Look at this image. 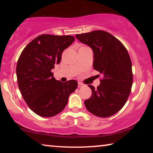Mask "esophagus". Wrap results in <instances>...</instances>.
I'll use <instances>...</instances> for the list:
<instances>
[{"label": "esophagus", "instance_id": "34e87169", "mask_svg": "<svg viewBox=\"0 0 153 153\" xmlns=\"http://www.w3.org/2000/svg\"><path fill=\"white\" fill-rule=\"evenodd\" d=\"M83 86H84V84H83L82 83L79 82V83H78V87H79V88H82V87H83Z\"/></svg>", "mask_w": 153, "mask_h": 153}]
</instances>
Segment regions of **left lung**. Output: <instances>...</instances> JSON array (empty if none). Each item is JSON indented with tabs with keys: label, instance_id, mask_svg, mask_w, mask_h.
<instances>
[{
	"label": "left lung",
	"instance_id": "left-lung-1",
	"mask_svg": "<svg viewBox=\"0 0 153 153\" xmlns=\"http://www.w3.org/2000/svg\"><path fill=\"white\" fill-rule=\"evenodd\" d=\"M94 53L93 68L102 74L100 85H89L91 97L85 100L87 110L106 118L118 112L128 99L133 82L131 61L125 46L114 35L103 30L76 35Z\"/></svg>",
	"mask_w": 153,
	"mask_h": 153
}]
</instances>
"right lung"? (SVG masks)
Segmentation results:
<instances>
[{
	"instance_id": "obj_1",
	"label": "right lung",
	"mask_w": 153,
	"mask_h": 153,
	"mask_svg": "<svg viewBox=\"0 0 153 153\" xmlns=\"http://www.w3.org/2000/svg\"><path fill=\"white\" fill-rule=\"evenodd\" d=\"M74 41L71 35H41L26 45L19 58V88L28 107L39 116L52 117L61 112L76 89V81L62 83L51 72L61 60L62 52Z\"/></svg>"
}]
</instances>
